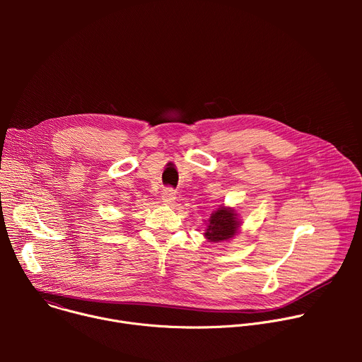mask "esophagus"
<instances>
[{"mask_svg": "<svg viewBox=\"0 0 362 362\" xmlns=\"http://www.w3.org/2000/svg\"><path fill=\"white\" fill-rule=\"evenodd\" d=\"M162 200H163L165 203H168V204H172V203L176 200V193H175V190H173L172 187H166V189L163 190V193H162Z\"/></svg>", "mask_w": 362, "mask_h": 362, "instance_id": "esophagus-1", "label": "esophagus"}]
</instances>
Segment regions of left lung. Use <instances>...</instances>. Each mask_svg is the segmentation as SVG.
<instances>
[{"instance_id": "obj_1", "label": "left lung", "mask_w": 362, "mask_h": 362, "mask_svg": "<svg viewBox=\"0 0 362 362\" xmlns=\"http://www.w3.org/2000/svg\"><path fill=\"white\" fill-rule=\"evenodd\" d=\"M238 228L239 219L236 218L235 211L222 206L215 214H212L204 236L211 242H223L233 238Z\"/></svg>"}]
</instances>
